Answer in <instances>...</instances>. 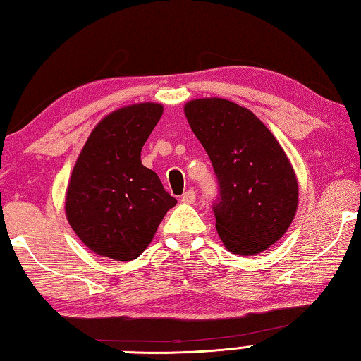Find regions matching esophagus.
<instances>
[{"label": "esophagus", "instance_id": "34e87169", "mask_svg": "<svg viewBox=\"0 0 361 361\" xmlns=\"http://www.w3.org/2000/svg\"><path fill=\"white\" fill-rule=\"evenodd\" d=\"M181 202L183 203H194L195 202V191L194 189H189L185 194L181 195Z\"/></svg>", "mask_w": 361, "mask_h": 361}]
</instances>
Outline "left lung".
<instances>
[{"label":"left lung","instance_id":"8db88e82","mask_svg":"<svg viewBox=\"0 0 361 361\" xmlns=\"http://www.w3.org/2000/svg\"><path fill=\"white\" fill-rule=\"evenodd\" d=\"M185 115L218 176L213 212L222 243L237 255L267 251L298 207V181L283 147L251 110L222 97L189 101Z\"/></svg>","mask_w":361,"mask_h":361}]
</instances>
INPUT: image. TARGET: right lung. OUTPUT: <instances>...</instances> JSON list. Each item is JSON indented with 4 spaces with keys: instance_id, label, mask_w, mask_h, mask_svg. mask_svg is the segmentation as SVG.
<instances>
[{
    "instance_id": "1",
    "label": "right lung",
    "mask_w": 361,
    "mask_h": 361,
    "mask_svg": "<svg viewBox=\"0 0 361 361\" xmlns=\"http://www.w3.org/2000/svg\"><path fill=\"white\" fill-rule=\"evenodd\" d=\"M162 112L161 104L140 102L104 116L72 169L64 212L82 243L101 257H139L175 207L159 176L140 161Z\"/></svg>"
}]
</instances>
